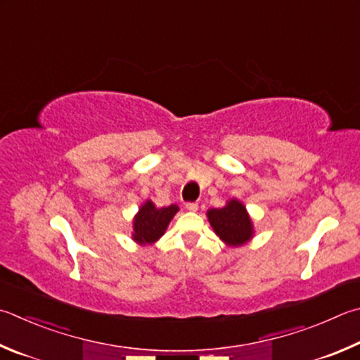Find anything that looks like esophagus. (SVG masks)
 <instances>
[{
  "mask_svg": "<svg viewBox=\"0 0 360 360\" xmlns=\"http://www.w3.org/2000/svg\"><path fill=\"white\" fill-rule=\"evenodd\" d=\"M186 209H187V211H191V212H197L198 211V205H197V202H187Z\"/></svg>",
  "mask_w": 360,
  "mask_h": 360,
  "instance_id": "esophagus-1",
  "label": "esophagus"
}]
</instances>
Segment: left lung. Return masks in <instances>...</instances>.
Returning <instances> with one entry per match:
<instances>
[{"instance_id": "1", "label": "left lung", "mask_w": 360, "mask_h": 360, "mask_svg": "<svg viewBox=\"0 0 360 360\" xmlns=\"http://www.w3.org/2000/svg\"><path fill=\"white\" fill-rule=\"evenodd\" d=\"M209 224L221 243L228 247H240L252 240L253 221L243 201L231 198L224 207L209 209L206 212Z\"/></svg>"}]
</instances>
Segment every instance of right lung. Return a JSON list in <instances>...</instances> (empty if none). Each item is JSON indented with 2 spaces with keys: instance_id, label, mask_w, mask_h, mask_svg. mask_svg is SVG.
I'll use <instances>...</instances> for the list:
<instances>
[{
  "instance_id": "right-lung-1",
  "label": "right lung",
  "mask_w": 360,
  "mask_h": 360,
  "mask_svg": "<svg viewBox=\"0 0 360 360\" xmlns=\"http://www.w3.org/2000/svg\"><path fill=\"white\" fill-rule=\"evenodd\" d=\"M178 211L179 207L176 205L158 207L151 200H146L134 217L132 239L139 245L155 244L165 234L169 221Z\"/></svg>"
}]
</instances>
